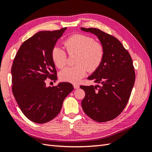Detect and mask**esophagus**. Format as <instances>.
Returning <instances> with one entry per match:
<instances>
[{
  "label": "esophagus",
  "instance_id": "1",
  "mask_svg": "<svg viewBox=\"0 0 152 152\" xmlns=\"http://www.w3.org/2000/svg\"><path fill=\"white\" fill-rule=\"evenodd\" d=\"M73 86H74V89H78L80 88V86L78 84H76V83H74V84H73Z\"/></svg>",
  "mask_w": 152,
  "mask_h": 152
}]
</instances>
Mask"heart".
Returning <instances> with one entry per match:
<instances>
[{"instance_id": "1", "label": "heart", "mask_w": 152, "mask_h": 152, "mask_svg": "<svg viewBox=\"0 0 152 152\" xmlns=\"http://www.w3.org/2000/svg\"><path fill=\"white\" fill-rule=\"evenodd\" d=\"M67 52L76 53L74 66L67 67L59 74L63 82L77 83L89 72H94L101 65L104 57V49L101 43L85 34H76L68 37L64 41ZM51 58L59 69H63L67 63V54L63 48L55 46L51 50Z\"/></svg>"}]
</instances>
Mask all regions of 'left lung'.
<instances>
[{"label":"left lung","instance_id":"8db88e82","mask_svg":"<svg viewBox=\"0 0 152 152\" xmlns=\"http://www.w3.org/2000/svg\"><path fill=\"white\" fill-rule=\"evenodd\" d=\"M81 29L95 34L104 49L101 64L88 77L98 85L80 86L86 93L83 110L94 121H110L121 114L130 98L135 81L133 60L115 37L98 28Z\"/></svg>","mask_w":152,"mask_h":152}]
</instances>
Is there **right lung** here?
<instances>
[{"mask_svg":"<svg viewBox=\"0 0 152 152\" xmlns=\"http://www.w3.org/2000/svg\"><path fill=\"white\" fill-rule=\"evenodd\" d=\"M66 29L38 32L21 44L13 61V95L23 114L37 124L56 118L64 99L74 89L69 82L53 87L46 84L48 78L57 80L51 50Z\"/></svg>","mask_w":152,"mask_h":152,"instance_id":"right-lung-1","label":"right lung"}]
</instances>
